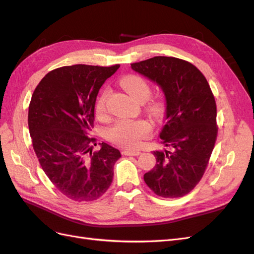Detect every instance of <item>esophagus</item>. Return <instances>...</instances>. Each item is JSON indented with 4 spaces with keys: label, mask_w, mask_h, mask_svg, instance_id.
Segmentation results:
<instances>
[{
    "label": "esophagus",
    "mask_w": 254,
    "mask_h": 254,
    "mask_svg": "<svg viewBox=\"0 0 254 254\" xmlns=\"http://www.w3.org/2000/svg\"><path fill=\"white\" fill-rule=\"evenodd\" d=\"M123 153H124L125 156H139V155H141V151H139V150H124L123 151Z\"/></svg>",
    "instance_id": "1"
}]
</instances>
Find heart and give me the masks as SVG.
<instances>
[{
  "label": "heart",
  "instance_id": "obj_1",
  "mask_svg": "<svg viewBox=\"0 0 254 254\" xmlns=\"http://www.w3.org/2000/svg\"><path fill=\"white\" fill-rule=\"evenodd\" d=\"M121 84L135 101H146L151 93L149 83L139 75H127L123 77ZM107 90L99 95L95 111L98 117H102L106 111ZM148 111L153 115H159L162 112V105L159 102H152ZM152 130L151 124L145 120H120L107 130V137L112 143L121 147L135 148L140 146L142 141L147 137Z\"/></svg>",
  "mask_w": 254,
  "mask_h": 254
}]
</instances>
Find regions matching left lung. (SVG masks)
Wrapping results in <instances>:
<instances>
[{"label":"left lung","mask_w":254,"mask_h":254,"mask_svg":"<svg viewBox=\"0 0 254 254\" xmlns=\"http://www.w3.org/2000/svg\"><path fill=\"white\" fill-rule=\"evenodd\" d=\"M162 89L166 124L160 139L173 151H153L156 165L144 181L158 196L178 198L200 181L217 137L216 103L203 74L186 60L157 56L131 64Z\"/></svg>","instance_id":"obj_1"}]
</instances>
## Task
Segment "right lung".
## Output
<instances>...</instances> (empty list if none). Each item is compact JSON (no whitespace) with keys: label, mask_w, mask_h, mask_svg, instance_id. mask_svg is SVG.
Listing matches in <instances>:
<instances>
[{"label":"right lung","mask_w":254,"mask_h":254,"mask_svg":"<svg viewBox=\"0 0 254 254\" xmlns=\"http://www.w3.org/2000/svg\"><path fill=\"white\" fill-rule=\"evenodd\" d=\"M120 64H75L48 73L28 107V128L39 163L56 189L74 201H93L113 179L119 149L89 137L98 91Z\"/></svg>","instance_id":"obj_1"}]
</instances>
